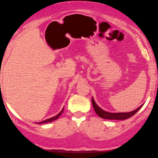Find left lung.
Returning a JSON list of instances; mask_svg holds the SVG:
<instances>
[{"mask_svg": "<svg viewBox=\"0 0 158 158\" xmlns=\"http://www.w3.org/2000/svg\"><path fill=\"white\" fill-rule=\"evenodd\" d=\"M91 102H92L94 110L97 115H98L99 117L101 118L108 119V120H125V119L131 118V116L134 115L143 106H140L136 109V110L131 111V112H109L102 110L100 107H99L98 104L95 103L93 98H91Z\"/></svg>", "mask_w": 158, "mask_h": 158, "instance_id": "left-lung-1", "label": "left lung"}]
</instances>
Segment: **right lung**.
<instances>
[{
    "label": "right lung",
    "instance_id": "right-lung-1",
    "mask_svg": "<svg viewBox=\"0 0 158 158\" xmlns=\"http://www.w3.org/2000/svg\"><path fill=\"white\" fill-rule=\"evenodd\" d=\"M63 111H64V108L62 109V110L60 111V112H59V113L58 114V115H56L55 116H54V117H52V118H48V119H46V120L45 121H40V122H38L37 124H45V123H48V122H52V121H55L56 120V119H58V118H59V116L61 115L62 114V112H63Z\"/></svg>",
    "mask_w": 158,
    "mask_h": 158
}]
</instances>
